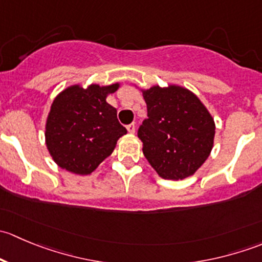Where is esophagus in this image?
Wrapping results in <instances>:
<instances>
[{
	"label": "esophagus",
	"mask_w": 262,
	"mask_h": 262,
	"mask_svg": "<svg viewBox=\"0 0 262 262\" xmlns=\"http://www.w3.org/2000/svg\"><path fill=\"white\" fill-rule=\"evenodd\" d=\"M126 129H128V132L130 134H133L134 132H136V124L134 123H132V124H129V125H126Z\"/></svg>",
	"instance_id": "esophagus-1"
}]
</instances>
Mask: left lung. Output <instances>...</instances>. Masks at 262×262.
<instances>
[{"instance_id": "left-lung-1", "label": "left lung", "mask_w": 262, "mask_h": 262, "mask_svg": "<svg viewBox=\"0 0 262 262\" xmlns=\"http://www.w3.org/2000/svg\"><path fill=\"white\" fill-rule=\"evenodd\" d=\"M147 119L138 129L143 153L158 175L167 180L191 176L209 156L215 126L204 105L180 86L143 91Z\"/></svg>"}]
</instances>
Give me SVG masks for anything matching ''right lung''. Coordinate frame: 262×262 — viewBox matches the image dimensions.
Instances as JSON below:
<instances>
[{
    "label": "right lung",
    "instance_id": "add662e5",
    "mask_svg": "<svg viewBox=\"0 0 262 262\" xmlns=\"http://www.w3.org/2000/svg\"><path fill=\"white\" fill-rule=\"evenodd\" d=\"M118 87L72 86L55 97L47 119L46 141L59 167L89 175L112 155L116 141L126 134L116 109L106 102Z\"/></svg>",
    "mask_w": 262,
    "mask_h": 262
}]
</instances>
